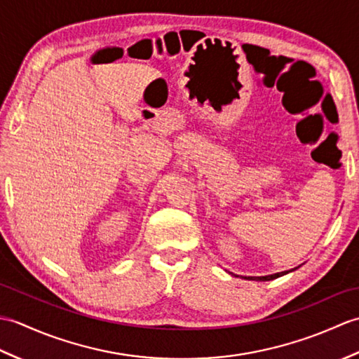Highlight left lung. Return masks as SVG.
I'll return each instance as SVG.
<instances>
[{
    "label": "left lung",
    "mask_w": 359,
    "mask_h": 359,
    "mask_svg": "<svg viewBox=\"0 0 359 359\" xmlns=\"http://www.w3.org/2000/svg\"><path fill=\"white\" fill-rule=\"evenodd\" d=\"M287 273H288V271H287ZM282 274H285V271L269 274V276H248V278H245V279H250V280H271V279H276V278L282 276Z\"/></svg>",
    "instance_id": "1"
}]
</instances>
